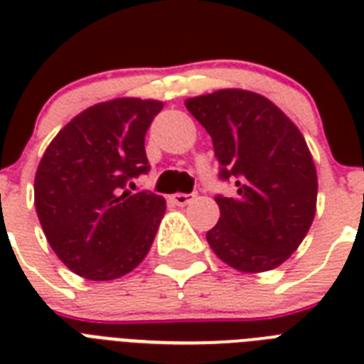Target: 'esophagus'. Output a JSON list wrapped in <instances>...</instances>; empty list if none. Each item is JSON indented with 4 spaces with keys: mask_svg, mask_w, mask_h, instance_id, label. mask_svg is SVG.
Returning a JSON list of instances; mask_svg holds the SVG:
<instances>
[{
    "mask_svg": "<svg viewBox=\"0 0 364 364\" xmlns=\"http://www.w3.org/2000/svg\"><path fill=\"white\" fill-rule=\"evenodd\" d=\"M194 198V194H185V193H176V194H171L170 200L173 202V204L177 205H187L191 204Z\"/></svg>",
    "mask_w": 364,
    "mask_h": 364,
    "instance_id": "esophagus-1",
    "label": "esophagus"
}]
</instances>
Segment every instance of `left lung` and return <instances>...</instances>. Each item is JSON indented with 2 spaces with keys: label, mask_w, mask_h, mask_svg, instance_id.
<instances>
[{
  "label": "left lung",
  "mask_w": 364,
  "mask_h": 364,
  "mask_svg": "<svg viewBox=\"0 0 364 364\" xmlns=\"http://www.w3.org/2000/svg\"><path fill=\"white\" fill-rule=\"evenodd\" d=\"M211 136L219 177L236 179L232 198L215 196L221 217L205 240L245 274L277 268L299 249L317 204V171L304 136L270 100L223 88L185 102Z\"/></svg>",
  "instance_id": "obj_1"
}]
</instances>
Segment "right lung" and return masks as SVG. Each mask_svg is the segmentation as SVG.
Returning <instances> with one entry per match:
<instances>
[{"instance_id":"1","label":"right lung","mask_w":364,"mask_h":364,"mask_svg":"<svg viewBox=\"0 0 364 364\" xmlns=\"http://www.w3.org/2000/svg\"><path fill=\"white\" fill-rule=\"evenodd\" d=\"M162 107L139 98L96 104L73 117L43 154L33 185L37 217L77 276L109 282L147 257L166 200L130 193L126 183L149 171L145 134Z\"/></svg>"}]
</instances>
